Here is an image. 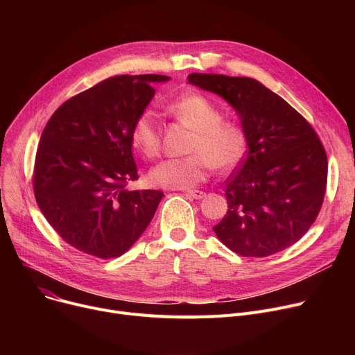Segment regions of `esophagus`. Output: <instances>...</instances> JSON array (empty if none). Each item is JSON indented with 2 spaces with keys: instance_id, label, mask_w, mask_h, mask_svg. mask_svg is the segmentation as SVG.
Returning a JSON list of instances; mask_svg holds the SVG:
<instances>
[{
  "instance_id": "obj_1",
  "label": "esophagus",
  "mask_w": 355,
  "mask_h": 355,
  "mask_svg": "<svg viewBox=\"0 0 355 355\" xmlns=\"http://www.w3.org/2000/svg\"><path fill=\"white\" fill-rule=\"evenodd\" d=\"M185 194H187L191 198H194V200H201V198L206 197V193L200 191V190H189V191H185Z\"/></svg>"
}]
</instances>
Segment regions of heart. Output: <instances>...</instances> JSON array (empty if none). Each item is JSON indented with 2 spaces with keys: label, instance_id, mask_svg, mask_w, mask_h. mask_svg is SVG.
Returning a JSON list of instances; mask_svg holds the SVG:
<instances>
[{
  "label": "heart",
  "instance_id": "1",
  "mask_svg": "<svg viewBox=\"0 0 355 355\" xmlns=\"http://www.w3.org/2000/svg\"><path fill=\"white\" fill-rule=\"evenodd\" d=\"M171 114L194 130L191 155L165 159L149 173V182L165 190H187L202 182L213 166L227 171L245 157L248 139L236 123L221 122V112L201 95H185L170 105ZM130 141L138 151L154 158L161 149V130L153 110H144L130 129Z\"/></svg>",
  "mask_w": 355,
  "mask_h": 355
}]
</instances>
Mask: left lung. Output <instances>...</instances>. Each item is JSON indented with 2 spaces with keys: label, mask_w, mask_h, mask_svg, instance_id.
Returning <instances> with one entry per match:
<instances>
[{
  "label": "left lung",
  "mask_w": 355,
  "mask_h": 355,
  "mask_svg": "<svg viewBox=\"0 0 355 355\" xmlns=\"http://www.w3.org/2000/svg\"><path fill=\"white\" fill-rule=\"evenodd\" d=\"M189 83L216 93L237 114L246 157L226 182L227 214L213 227L245 257L296 243L318 216L327 187L325 149L306 119L259 80L191 73Z\"/></svg>",
  "instance_id": "left-lung-1"
}]
</instances>
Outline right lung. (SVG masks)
<instances>
[{"label":"right lung","mask_w":355,"mask_h":355,"mask_svg":"<svg viewBox=\"0 0 355 355\" xmlns=\"http://www.w3.org/2000/svg\"><path fill=\"white\" fill-rule=\"evenodd\" d=\"M161 74L109 78L66 101L49 119L34 164V194L59 236L101 259L134 246L164 197L126 190L138 178L130 129Z\"/></svg>","instance_id":"1"}]
</instances>
